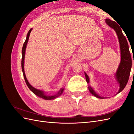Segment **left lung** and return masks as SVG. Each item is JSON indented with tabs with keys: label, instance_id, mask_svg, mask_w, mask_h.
Wrapping results in <instances>:
<instances>
[{
	"label": "left lung",
	"instance_id": "obj_1",
	"mask_svg": "<svg viewBox=\"0 0 134 134\" xmlns=\"http://www.w3.org/2000/svg\"><path fill=\"white\" fill-rule=\"evenodd\" d=\"M106 22L109 26H110L115 30L117 36H118L120 45L121 60L116 74L117 82L120 83L119 93L124 90L128 82L132 65L131 56L129 51L127 41L122 33L121 27L116 22L111 21L110 19H106ZM85 75H86L87 82L89 83V78L88 75L86 73H85ZM89 90L93 95H94L97 98H102L97 94L91 87H89Z\"/></svg>",
	"mask_w": 134,
	"mask_h": 134
}]
</instances>
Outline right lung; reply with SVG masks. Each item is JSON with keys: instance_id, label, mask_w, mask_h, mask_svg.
<instances>
[{"instance_id": "obj_1", "label": "right lung", "mask_w": 134, "mask_h": 134, "mask_svg": "<svg viewBox=\"0 0 134 134\" xmlns=\"http://www.w3.org/2000/svg\"><path fill=\"white\" fill-rule=\"evenodd\" d=\"M32 29H31L29 31H28L27 35V37L26 39L25 40V42L23 43V47H22V62H21V64H22V71H23V76H24V78H25V82L26 84L27 85L28 87L29 88L30 90L33 92L35 94H36V96H38L39 97H41V98L44 99H46V100H51V99H53L54 98H55L56 97H58L59 96H60V94H62V93L64 91V89H61L60 90V91L59 92V93H58L57 94H56L55 96H46V95L44 94V93L38 90H37V89L35 88L34 87H32V86L30 84V83H28V80L26 78V75H25V71H24V60H25V51H26V46H27V44L28 42V38H29V36L30 35V33L31 32Z\"/></svg>"}]
</instances>
